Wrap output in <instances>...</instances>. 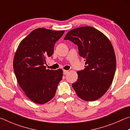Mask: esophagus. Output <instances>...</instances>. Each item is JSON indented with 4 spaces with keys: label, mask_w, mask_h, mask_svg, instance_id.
I'll return each mask as SVG.
<instances>
[{
    "label": "esophagus",
    "mask_w": 130,
    "mask_h": 130,
    "mask_svg": "<svg viewBox=\"0 0 130 130\" xmlns=\"http://www.w3.org/2000/svg\"><path fill=\"white\" fill-rule=\"evenodd\" d=\"M68 72H69V71H67V70H63V74L66 75L68 73Z\"/></svg>",
    "instance_id": "esophagus-1"
}]
</instances>
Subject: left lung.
<instances>
[{
    "label": "left lung",
    "instance_id": "1",
    "mask_svg": "<svg viewBox=\"0 0 130 130\" xmlns=\"http://www.w3.org/2000/svg\"><path fill=\"white\" fill-rule=\"evenodd\" d=\"M64 40L78 45L86 62L85 69L77 72L78 80L72 87L82 99L96 101L108 90L114 77L117 62L112 44L102 32L88 26L68 32Z\"/></svg>",
    "mask_w": 130,
    "mask_h": 130
}]
</instances>
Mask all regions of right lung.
Segmentation results:
<instances>
[{
  "instance_id": "add662e5",
  "label": "right lung",
  "mask_w": 130,
  "mask_h": 130,
  "mask_svg": "<svg viewBox=\"0 0 130 130\" xmlns=\"http://www.w3.org/2000/svg\"><path fill=\"white\" fill-rule=\"evenodd\" d=\"M64 32L35 29L21 41L16 51L13 62L16 78L26 96L34 103L42 104L51 100L62 79V70H47L44 64Z\"/></svg>"
}]
</instances>
